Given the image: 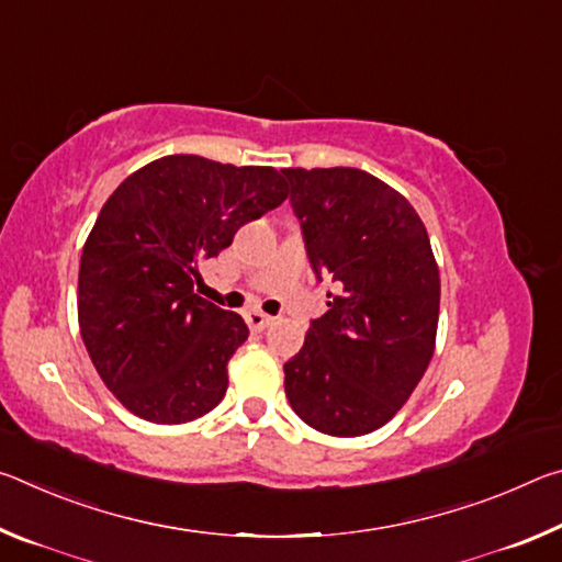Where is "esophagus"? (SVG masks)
I'll use <instances>...</instances> for the list:
<instances>
[{"instance_id": "1", "label": "esophagus", "mask_w": 562, "mask_h": 562, "mask_svg": "<svg viewBox=\"0 0 562 562\" xmlns=\"http://www.w3.org/2000/svg\"><path fill=\"white\" fill-rule=\"evenodd\" d=\"M245 322L252 331H262L265 327L272 325V317L265 315V312H260V310H250V312H245Z\"/></svg>"}]
</instances>
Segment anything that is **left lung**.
<instances>
[{
	"label": "left lung",
	"mask_w": 562,
	"mask_h": 562,
	"mask_svg": "<svg viewBox=\"0 0 562 562\" xmlns=\"http://www.w3.org/2000/svg\"><path fill=\"white\" fill-rule=\"evenodd\" d=\"M290 203L327 312L284 364V394L304 424L361 436L406 404L429 367L441 280L412 203L359 168H284Z\"/></svg>",
	"instance_id": "left-lung-1"
}]
</instances>
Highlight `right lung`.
<instances>
[{"label": "right lung", "instance_id": "add662e5", "mask_svg": "<svg viewBox=\"0 0 562 562\" xmlns=\"http://www.w3.org/2000/svg\"><path fill=\"white\" fill-rule=\"evenodd\" d=\"M284 198L274 168L180 154L138 168L103 203L81 252L79 327L131 414L186 424L221 404L247 325L198 297V270Z\"/></svg>", "mask_w": 562, "mask_h": 562}]
</instances>
